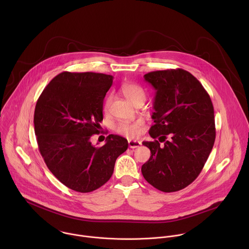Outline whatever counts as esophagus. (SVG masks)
Here are the masks:
<instances>
[{
    "label": "esophagus",
    "mask_w": 249,
    "mask_h": 249,
    "mask_svg": "<svg viewBox=\"0 0 249 249\" xmlns=\"http://www.w3.org/2000/svg\"><path fill=\"white\" fill-rule=\"evenodd\" d=\"M128 145L130 148H136L141 145V142L136 140H128Z\"/></svg>",
    "instance_id": "esophagus-1"
}]
</instances>
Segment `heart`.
Segmentation results:
<instances>
[{"label":"heart","mask_w":249,"mask_h":249,"mask_svg":"<svg viewBox=\"0 0 249 249\" xmlns=\"http://www.w3.org/2000/svg\"><path fill=\"white\" fill-rule=\"evenodd\" d=\"M122 92L124 96L131 102L133 105L139 101L140 99H144L145 95L142 88L136 84L133 83H127L123 85L122 87ZM111 103V97H107L105 104V108L107 109ZM143 125V121L142 120H137L132 123H127V122H121L116 125V131L125 137L128 138H135L140 135L142 131V127Z\"/></svg>","instance_id":"1"}]
</instances>
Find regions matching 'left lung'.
Returning a JSON list of instances; mask_svg holds the SVG:
<instances>
[{
	"mask_svg": "<svg viewBox=\"0 0 249 249\" xmlns=\"http://www.w3.org/2000/svg\"><path fill=\"white\" fill-rule=\"evenodd\" d=\"M143 78L155 90L154 124L148 133L159 141L142 142L151 152L142 177L159 191L177 192L198 177L213 148V104L201 83L185 70L150 71Z\"/></svg>",
	"mask_w": 249,
	"mask_h": 249,
	"instance_id": "1",
	"label": "left lung"
}]
</instances>
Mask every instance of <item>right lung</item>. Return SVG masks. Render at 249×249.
Here are the masks:
<instances>
[{"mask_svg": "<svg viewBox=\"0 0 249 249\" xmlns=\"http://www.w3.org/2000/svg\"><path fill=\"white\" fill-rule=\"evenodd\" d=\"M113 76L63 71L43 90L35 110L39 151L52 174L79 193L93 192L110 179L117 158L128 142L110 134L103 146L92 144L100 133L104 100Z\"/></svg>", "mask_w": 249, "mask_h": 249, "instance_id": "add662e5", "label": "right lung"}]
</instances>
